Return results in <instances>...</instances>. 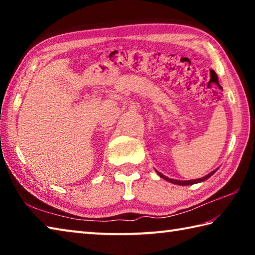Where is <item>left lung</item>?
I'll list each match as a JSON object with an SVG mask.
<instances>
[{
  "label": "left lung",
  "mask_w": 255,
  "mask_h": 255,
  "mask_svg": "<svg viewBox=\"0 0 255 255\" xmlns=\"http://www.w3.org/2000/svg\"><path fill=\"white\" fill-rule=\"evenodd\" d=\"M157 172V171H156ZM216 171H213V172H210L209 174H207L206 176H204V178H201V179H196V180H187V181H180V180H174V179H169L167 178V176H165V175H163L162 173H159V172H157V174L161 176V178H163L164 180H166V181H169V182H171V183H174V184H179V185H191V184H195V183H198V182H202V181H206L207 179L208 178H210L211 175H213L214 173H215Z\"/></svg>",
  "instance_id": "1"
}]
</instances>
